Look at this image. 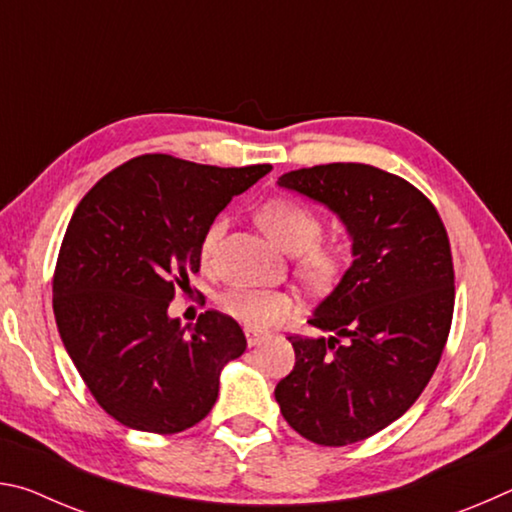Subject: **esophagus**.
Returning <instances> with one entry per match:
<instances>
[{"mask_svg":"<svg viewBox=\"0 0 512 512\" xmlns=\"http://www.w3.org/2000/svg\"><path fill=\"white\" fill-rule=\"evenodd\" d=\"M246 332V341H248V345L250 348H255V345H259V343H264L266 339H268V334H264V332H259V329H255V327H246L244 329Z\"/></svg>","mask_w":512,"mask_h":512,"instance_id":"obj_1","label":"esophagus"}]
</instances>
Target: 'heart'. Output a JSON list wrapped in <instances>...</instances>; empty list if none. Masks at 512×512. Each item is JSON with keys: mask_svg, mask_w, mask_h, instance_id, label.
I'll use <instances>...</instances> for the list:
<instances>
[{"mask_svg": "<svg viewBox=\"0 0 512 512\" xmlns=\"http://www.w3.org/2000/svg\"><path fill=\"white\" fill-rule=\"evenodd\" d=\"M259 221H262L266 232L277 244L287 253L296 255L298 275L307 284H311V287H325V284L336 280L343 262L341 250L332 244L318 241L320 232H323V223H320L314 210H309L307 205L298 201H289V198H277V201H268L262 205ZM223 228L225 221L216 219L205 230L201 244L203 259L214 253V246L223 235ZM219 305L225 314H230L232 318L250 327H273L296 309V302H293L289 293L241 287L221 293Z\"/></svg>", "mask_w": 512, "mask_h": 512, "instance_id": "heart-1", "label": "heart"}]
</instances>
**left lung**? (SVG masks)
Listing matches in <instances>:
<instances>
[{
	"label": "left lung",
	"mask_w": 512,
	"mask_h": 512,
	"mask_svg": "<svg viewBox=\"0 0 512 512\" xmlns=\"http://www.w3.org/2000/svg\"><path fill=\"white\" fill-rule=\"evenodd\" d=\"M277 185L339 216L354 259L309 318L334 336H289L296 366L275 400L311 443H359L411 409L443 354L454 314L447 230L420 189L370 164H318Z\"/></svg>",
	"instance_id": "8db88e82"
}]
</instances>
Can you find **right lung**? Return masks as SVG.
<instances>
[{
	"instance_id": "1",
	"label": "right lung",
	"mask_w": 512,
	"mask_h": 512,
	"mask_svg": "<svg viewBox=\"0 0 512 512\" xmlns=\"http://www.w3.org/2000/svg\"><path fill=\"white\" fill-rule=\"evenodd\" d=\"M268 171L140 155L74 210L56 262L54 316L85 386L117 422L178 433L212 411L221 370L244 354L246 336L219 311L180 327L169 302L201 268L216 214Z\"/></svg>"
}]
</instances>
